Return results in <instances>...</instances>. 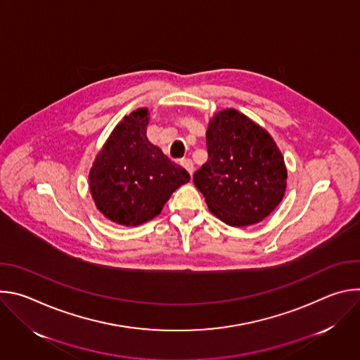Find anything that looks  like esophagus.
<instances>
[{"mask_svg":"<svg viewBox=\"0 0 360 360\" xmlns=\"http://www.w3.org/2000/svg\"><path fill=\"white\" fill-rule=\"evenodd\" d=\"M181 165L189 172V175L193 174V162L189 158H182L181 160Z\"/></svg>","mask_w":360,"mask_h":360,"instance_id":"1","label":"esophagus"}]
</instances>
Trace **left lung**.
Here are the masks:
<instances>
[{
  "instance_id": "left-lung-1",
  "label": "left lung",
  "mask_w": 360,
  "mask_h": 360,
  "mask_svg": "<svg viewBox=\"0 0 360 360\" xmlns=\"http://www.w3.org/2000/svg\"><path fill=\"white\" fill-rule=\"evenodd\" d=\"M208 161L195 174L210 211L231 226L266 218L282 200L286 167L272 136L231 108L217 112L207 129Z\"/></svg>"
}]
</instances>
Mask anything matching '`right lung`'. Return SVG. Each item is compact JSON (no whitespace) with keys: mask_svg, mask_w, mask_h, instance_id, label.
<instances>
[{"mask_svg":"<svg viewBox=\"0 0 360 360\" xmlns=\"http://www.w3.org/2000/svg\"><path fill=\"white\" fill-rule=\"evenodd\" d=\"M149 115L139 108L114 128L89 172L96 208L108 219L136 226L161 214L164 205L189 174L149 142Z\"/></svg>","mask_w":360,"mask_h":360,"instance_id":"1","label":"right lung"}]
</instances>
